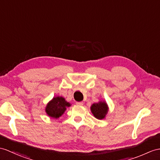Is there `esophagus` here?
<instances>
[{"label": "esophagus", "mask_w": 160, "mask_h": 160, "mask_svg": "<svg viewBox=\"0 0 160 160\" xmlns=\"http://www.w3.org/2000/svg\"><path fill=\"white\" fill-rule=\"evenodd\" d=\"M76 104L78 105V106H83V102H77Z\"/></svg>", "instance_id": "esophagus-1"}]
</instances>
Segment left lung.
<instances>
[{
  "mask_svg": "<svg viewBox=\"0 0 160 160\" xmlns=\"http://www.w3.org/2000/svg\"><path fill=\"white\" fill-rule=\"evenodd\" d=\"M90 110L93 115L98 119H103L105 118L108 111V107L105 101H99L98 102L92 104Z\"/></svg>",
  "mask_w": 160,
  "mask_h": 160,
  "instance_id": "1",
  "label": "left lung"
}]
</instances>
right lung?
Wrapping results in <instances>:
<instances>
[{
    "label": "right lung",
    "mask_w": 160,
    "mask_h": 160,
    "mask_svg": "<svg viewBox=\"0 0 160 160\" xmlns=\"http://www.w3.org/2000/svg\"><path fill=\"white\" fill-rule=\"evenodd\" d=\"M71 106V103L67 102L62 96L53 97L52 100L47 104L45 112L50 118L58 119L64 113L67 107Z\"/></svg>",
    "instance_id": "obj_1"
}]
</instances>
